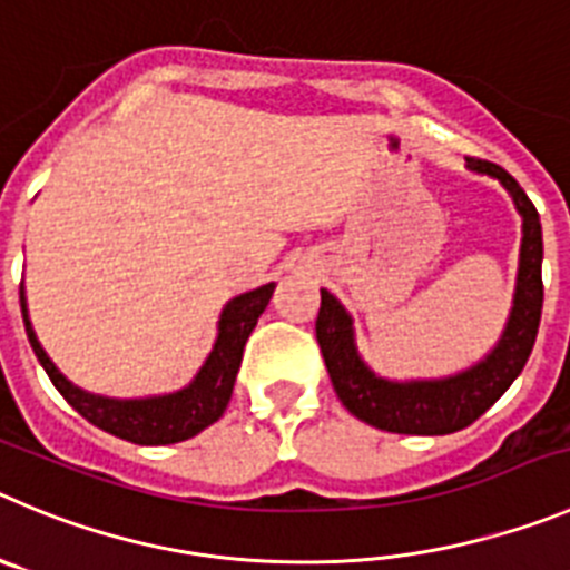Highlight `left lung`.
<instances>
[{
	"label": "left lung",
	"instance_id": "8db88e82",
	"mask_svg": "<svg viewBox=\"0 0 570 570\" xmlns=\"http://www.w3.org/2000/svg\"><path fill=\"white\" fill-rule=\"evenodd\" d=\"M466 168L492 177L512 196L523 219L518 281L512 312L498 343L475 365L433 380H387L363 360L354 334V317L328 289H321L317 343L340 402L351 416L376 430L405 435H446L464 430L509 391L523 371L542 315V227L525 190L501 165L466 157Z\"/></svg>",
	"mask_w": 570,
	"mask_h": 570
}]
</instances>
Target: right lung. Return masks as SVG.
<instances>
[{"mask_svg":"<svg viewBox=\"0 0 570 570\" xmlns=\"http://www.w3.org/2000/svg\"><path fill=\"white\" fill-rule=\"evenodd\" d=\"M273 289L275 284H264L258 289L242 292V295L230 297L225 303L219 323H216V340H213L210 354H207L202 368L196 371V376L188 385L171 393H154V396L137 399L100 396V393H89L78 387L76 382H69L56 368V363L47 357V351L41 348L39 337H36L24 284L19 289V301L21 317H24V332H28V340L33 345L41 368L47 371L58 393L87 422L117 435V439L135 441V444H177V441L194 439L196 433H202V430L222 419L233 396V385H236L244 343L253 334L261 312L267 309Z\"/></svg>","mask_w":570,"mask_h":570,"instance_id":"obj_1","label":"right lung"}]
</instances>
